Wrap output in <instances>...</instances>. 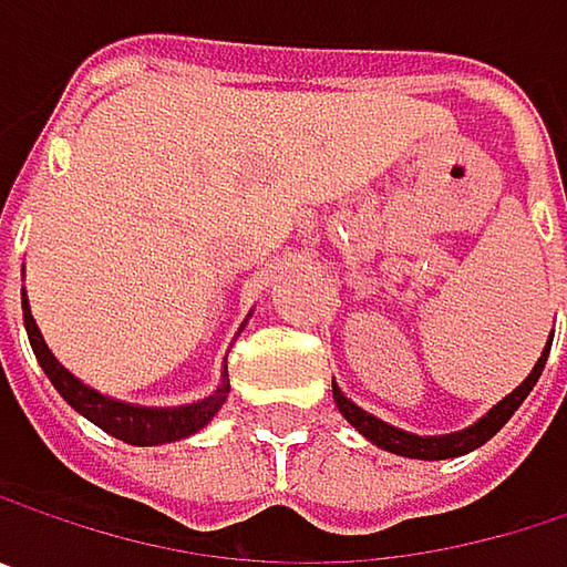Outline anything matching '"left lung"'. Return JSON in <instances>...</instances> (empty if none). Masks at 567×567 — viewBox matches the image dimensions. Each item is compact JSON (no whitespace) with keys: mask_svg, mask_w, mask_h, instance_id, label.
<instances>
[{"mask_svg":"<svg viewBox=\"0 0 567 567\" xmlns=\"http://www.w3.org/2000/svg\"><path fill=\"white\" fill-rule=\"evenodd\" d=\"M551 338H555V334H548V344H545L542 358L535 361V368L528 371V378H525L512 394L503 396L496 406H489V413L480 416L476 423H470L466 430L443 433V436H420V433L400 430L394 423H384L381 416L368 413V410L358 406L351 396H344V391H341L334 381H331V391H334V403H338L341 416H344L364 440H371L374 446H381V450H388V453H396V456H406V460H453V456H463V453L480 450L486 440H493V436L509 423L512 413L522 406V400L532 394V388H535L538 378H542V368H545L548 351H551Z\"/></svg>","mask_w":567,"mask_h":567,"instance_id":"1","label":"left lung"}]
</instances>
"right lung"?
<instances>
[{
    "mask_svg": "<svg viewBox=\"0 0 567 567\" xmlns=\"http://www.w3.org/2000/svg\"><path fill=\"white\" fill-rule=\"evenodd\" d=\"M22 318H25L32 351H35L42 371L49 374V381L55 384L58 394L64 396L84 420H91L94 426H101L104 433H111V436H117V440H124L131 446H161V443L186 440V436L199 433L219 413V406L226 403V394H229L226 368H223L219 384H216L213 394L203 396V400H193V403H179V406H144V403H127V400L101 394V391L87 388L84 381H78L52 354V348L45 344V338H42V331H39V324L32 318L25 291H22Z\"/></svg>",
    "mask_w": 567,
    "mask_h": 567,
    "instance_id": "right-lung-1",
    "label": "right lung"
}]
</instances>
